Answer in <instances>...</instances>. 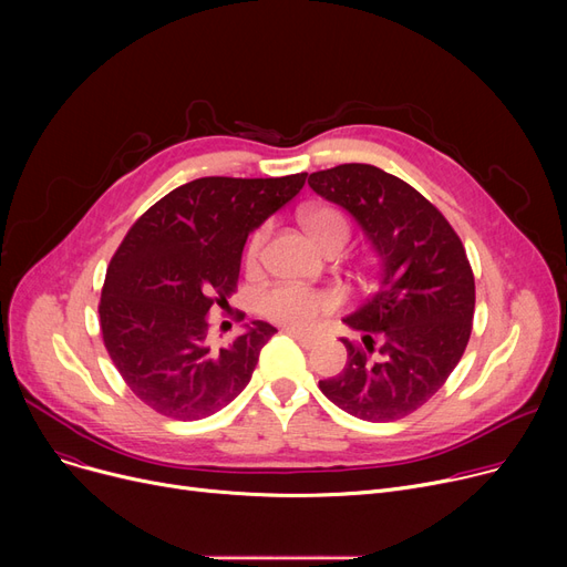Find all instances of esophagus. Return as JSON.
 <instances>
[{
  "label": "esophagus",
  "mask_w": 567,
  "mask_h": 567,
  "mask_svg": "<svg viewBox=\"0 0 567 567\" xmlns=\"http://www.w3.org/2000/svg\"><path fill=\"white\" fill-rule=\"evenodd\" d=\"M285 333H289L291 338L299 340V342H301V347H306V349H312V347L319 342V338H317V336L303 333V331H299V329H285Z\"/></svg>",
  "instance_id": "1"
}]
</instances>
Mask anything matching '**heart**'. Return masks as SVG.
Here are the masks:
<instances>
[{
    "instance_id": "heart-1",
    "label": "heart",
    "mask_w": 567,
    "mask_h": 567,
    "mask_svg": "<svg viewBox=\"0 0 567 567\" xmlns=\"http://www.w3.org/2000/svg\"><path fill=\"white\" fill-rule=\"evenodd\" d=\"M299 220L310 236V241L323 250L333 252L342 250L349 241V223L333 206L310 204L299 212ZM266 241V231L257 229L250 236L248 244V261L255 264L261 255ZM336 306L333 296L326 291L301 287V285H278L271 287L261 296V312L278 323L289 326V329H310V326L326 312H331Z\"/></svg>"
}]
</instances>
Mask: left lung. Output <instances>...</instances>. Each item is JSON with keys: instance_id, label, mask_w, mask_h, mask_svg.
<instances>
[{"instance_id": "1", "label": "left lung", "mask_w": 567, "mask_h": 567, "mask_svg": "<svg viewBox=\"0 0 567 567\" xmlns=\"http://www.w3.org/2000/svg\"><path fill=\"white\" fill-rule=\"evenodd\" d=\"M310 188L359 223L379 257V287L342 321L361 333L321 393L368 423L421 409L468 344L475 282L451 223L419 190L374 165L312 172Z\"/></svg>"}]
</instances>
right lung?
Instances as JSON below:
<instances>
[{
	"instance_id": "1",
	"label": "right lung",
	"mask_w": 567,
	"mask_h": 567,
	"mask_svg": "<svg viewBox=\"0 0 567 567\" xmlns=\"http://www.w3.org/2000/svg\"><path fill=\"white\" fill-rule=\"evenodd\" d=\"M306 176H202L128 229L107 266L99 315L114 368L146 406L199 421L241 395L278 331L252 321L214 347L208 315L236 289L248 234L299 195Z\"/></svg>"
}]
</instances>
